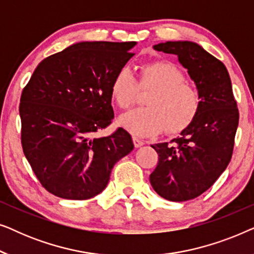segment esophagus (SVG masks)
I'll return each instance as SVG.
<instances>
[{"label":"esophagus","mask_w":254,"mask_h":254,"mask_svg":"<svg viewBox=\"0 0 254 254\" xmlns=\"http://www.w3.org/2000/svg\"><path fill=\"white\" fill-rule=\"evenodd\" d=\"M133 142H134V147L135 148H140V147H142V145L144 144V142L142 141V140H140V138L136 137V136H133Z\"/></svg>","instance_id":"esophagus-1"}]
</instances>
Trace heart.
Segmentation results:
<instances>
[{
	"mask_svg": "<svg viewBox=\"0 0 254 254\" xmlns=\"http://www.w3.org/2000/svg\"><path fill=\"white\" fill-rule=\"evenodd\" d=\"M185 79L175 64L166 61L143 65L138 83L129 65L121 67L111 83V96L118 106L127 109L135 102L138 84L154 92L148 97V107L121 114L120 126L137 136H154L165 129L178 134L186 129L199 113L201 98L195 86Z\"/></svg>",
	"mask_w": 254,
	"mask_h": 254,
	"instance_id": "b5f03b06",
	"label": "heart"
}]
</instances>
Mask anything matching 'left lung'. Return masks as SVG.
I'll return each mask as SVG.
<instances>
[{"instance_id":"obj_1","label":"left lung","mask_w":254,"mask_h":254,"mask_svg":"<svg viewBox=\"0 0 254 254\" xmlns=\"http://www.w3.org/2000/svg\"><path fill=\"white\" fill-rule=\"evenodd\" d=\"M154 50L178 57L195 83L201 105L179 137L151 145L158 154V164L150 184L166 200H192L206 192L230 162L239 120L237 103L225 65L200 45L166 41Z\"/></svg>"}]
</instances>
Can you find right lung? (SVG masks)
I'll use <instances>...</instances> for the list:
<instances>
[{
  "mask_svg": "<svg viewBox=\"0 0 254 254\" xmlns=\"http://www.w3.org/2000/svg\"><path fill=\"white\" fill-rule=\"evenodd\" d=\"M136 43L82 41L38 64L22 92V147L34 175L62 199L86 200L103 192L116 163L133 150L123 128L106 137L112 123L111 83L134 54Z\"/></svg>",
  "mask_w": 254,
  "mask_h": 254,
  "instance_id": "right-lung-1",
  "label": "right lung"
}]
</instances>
